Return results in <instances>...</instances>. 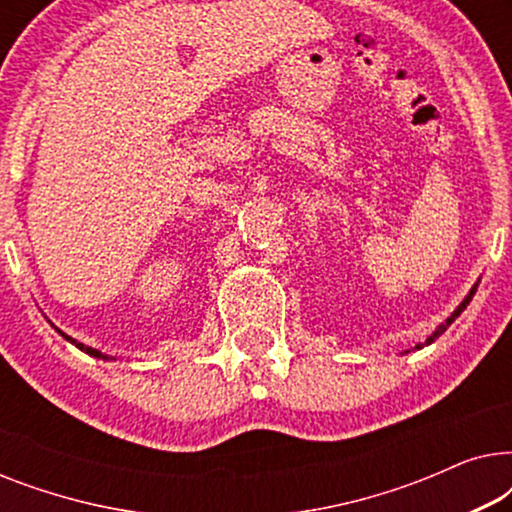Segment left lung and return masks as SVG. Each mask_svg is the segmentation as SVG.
Masks as SVG:
<instances>
[{"label":"left lung","instance_id":"obj_1","mask_svg":"<svg viewBox=\"0 0 512 512\" xmlns=\"http://www.w3.org/2000/svg\"><path fill=\"white\" fill-rule=\"evenodd\" d=\"M475 291H478V282H475V284H473V289H471V291H468V296H466L464 300H461V303H459V307H457V310H454V312L450 314V317H447V319L443 321V324H440V326L436 328V331H433V333L429 335V338H426L424 342H419V345H415V349H422V347H426V345H431V342H436V338H440V335H443V333L447 331V328H450V324H452V321H454V319H457V317H459V314L466 310V305H468V303H471V300H473V296H475ZM408 352H410V349H405V352H403V354H408Z\"/></svg>","mask_w":512,"mask_h":512}]
</instances>
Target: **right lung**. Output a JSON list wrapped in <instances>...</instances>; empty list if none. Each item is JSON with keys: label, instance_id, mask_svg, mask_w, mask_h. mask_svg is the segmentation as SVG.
<instances>
[{"label": "right lung", "instance_id": "1", "mask_svg": "<svg viewBox=\"0 0 512 512\" xmlns=\"http://www.w3.org/2000/svg\"><path fill=\"white\" fill-rule=\"evenodd\" d=\"M53 326V324H51ZM55 328V326H53ZM55 331H58L60 335H62V338H65V340H69V342H72V345H76V347H79L81 349V352H86L88 356H95V359H102V361H116L114 359V356H109V354H102L100 352V349H93V347H86V345H83V342H76L74 338H69V335H65V333H62L60 331V328H55Z\"/></svg>", "mask_w": 512, "mask_h": 512}]
</instances>
